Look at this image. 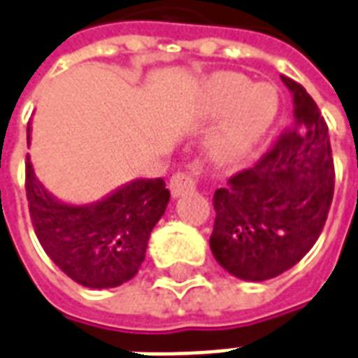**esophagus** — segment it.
I'll list each match as a JSON object with an SVG mask.
<instances>
[{
    "instance_id": "obj_1",
    "label": "esophagus",
    "mask_w": 358,
    "mask_h": 358,
    "mask_svg": "<svg viewBox=\"0 0 358 358\" xmlns=\"http://www.w3.org/2000/svg\"><path fill=\"white\" fill-rule=\"evenodd\" d=\"M169 189H171L174 199L182 197L185 193H189V191L195 189V178L187 173L174 174L173 178H171V182H169Z\"/></svg>"
}]
</instances>
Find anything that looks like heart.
I'll return each mask as SVG.
<instances>
[{"label": "heart", "instance_id": "1", "mask_svg": "<svg viewBox=\"0 0 358 358\" xmlns=\"http://www.w3.org/2000/svg\"><path fill=\"white\" fill-rule=\"evenodd\" d=\"M280 92L274 84H253L250 76L222 71L201 84L195 106L204 118L222 116L204 141L210 163L233 167L263 143L280 114Z\"/></svg>", "mask_w": 358, "mask_h": 358}]
</instances>
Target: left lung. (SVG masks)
<instances>
[{
    "mask_svg": "<svg viewBox=\"0 0 358 358\" xmlns=\"http://www.w3.org/2000/svg\"><path fill=\"white\" fill-rule=\"evenodd\" d=\"M293 95V124L253 167L214 193L210 250L229 274L264 282L304 257L323 231L332 195L329 127L299 82L282 75Z\"/></svg>",
    "mask_w": 358,
    "mask_h": 358,
    "instance_id": "obj_1",
    "label": "left lung"
}]
</instances>
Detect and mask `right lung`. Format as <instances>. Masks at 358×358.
I'll use <instances>...</instances> for the list:
<instances>
[{"label":"right lung","instance_id":"right-lung-1","mask_svg":"<svg viewBox=\"0 0 358 358\" xmlns=\"http://www.w3.org/2000/svg\"><path fill=\"white\" fill-rule=\"evenodd\" d=\"M31 127H27V144ZM26 193L35 234L46 255L84 287L129 282L144 257L152 229L167 210L163 178H136L101 201L71 204L54 197L35 176L27 155Z\"/></svg>","mask_w":358,"mask_h":358}]
</instances>
